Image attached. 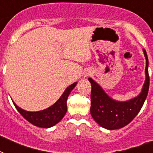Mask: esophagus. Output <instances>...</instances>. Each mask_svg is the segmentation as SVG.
<instances>
[{
    "instance_id": "34e87169",
    "label": "esophagus",
    "mask_w": 153,
    "mask_h": 153,
    "mask_svg": "<svg viewBox=\"0 0 153 153\" xmlns=\"http://www.w3.org/2000/svg\"><path fill=\"white\" fill-rule=\"evenodd\" d=\"M91 74V71H86L84 72V77L89 76Z\"/></svg>"
}]
</instances>
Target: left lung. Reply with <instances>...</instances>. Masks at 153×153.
Segmentation results:
<instances>
[{
    "label": "left lung",
    "instance_id": "left-lung-1",
    "mask_svg": "<svg viewBox=\"0 0 153 153\" xmlns=\"http://www.w3.org/2000/svg\"><path fill=\"white\" fill-rule=\"evenodd\" d=\"M143 52L146 59L145 80L140 93L135 98L124 102L115 100L108 95L94 79H88L91 84V114L102 128L109 130L122 128L130 123L142 108L149 88V59L145 49H143Z\"/></svg>",
    "mask_w": 153,
    "mask_h": 153
}]
</instances>
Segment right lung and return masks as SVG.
<instances>
[{"label": "right lung", "instance_id": "obj_1", "mask_svg": "<svg viewBox=\"0 0 153 153\" xmlns=\"http://www.w3.org/2000/svg\"><path fill=\"white\" fill-rule=\"evenodd\" d=\"M76 85L77 82L70 85L67 87L57 102L48 108L39 111H27L18 106L13 101V102L18 112L30 123L40 128H51L59 123L67 113V98Z\"/></svg>", "mask_w": 153, "mask_h": 153}]
</instances>
